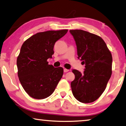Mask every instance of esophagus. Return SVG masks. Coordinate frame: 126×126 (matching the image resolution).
I'll return each instance as SVG.
<instances>
[{"instance_id":"1","label":"esophagus","mask_w":126,"mask_h":126,"mask_svg":"<svg viewBox=\"0 0 126 126\" xmlns=\"http://www.w3.org/2000/svg\"><path fill=\"white\" fill-rule=\"evenodd\" d=\"M69 71V69H67L66 68H64V72H67Z\"/></svg>"}]
</instances>
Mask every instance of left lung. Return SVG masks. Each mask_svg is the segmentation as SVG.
<instances>
[{"label": "left lung", "mask_w": 126, "mask_h": 126, "mask_svg": "<svg viewBox=\"0 0 126 126\" xmlns=\"http://www.w3.org/2000/svg\"><path fill=\"white\" fill-rule=\"evenodd\" d=\"M69 32L76 42L78 59L85 64L82 74L72 70L75 76L71 83L73 95L81 102H93L104 92L111 77V52L98 35L82 30H70Z\"/></svg>", "instance_id": "1"}]
</instances>
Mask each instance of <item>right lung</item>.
<instances>
[{
  "label": "right lung",
  "instance_id": "right-lung-1",
  "mask_svg": "<svg viewBox=\"0 0 126 126\" xmlns=\"http://www.w3.org/2000/svg\"><path fill=\"white\" fill-rule=\"evenodd\" d=\"M67 32L64 29L37 33L22 44L17 59V74L22 87L32 98L49 97L62 78V67L55 68L47 60L54 53L55 42Z\"/></svg>",
  "mask_w": 126,
  "mask_h": 126
}]
</instances>
